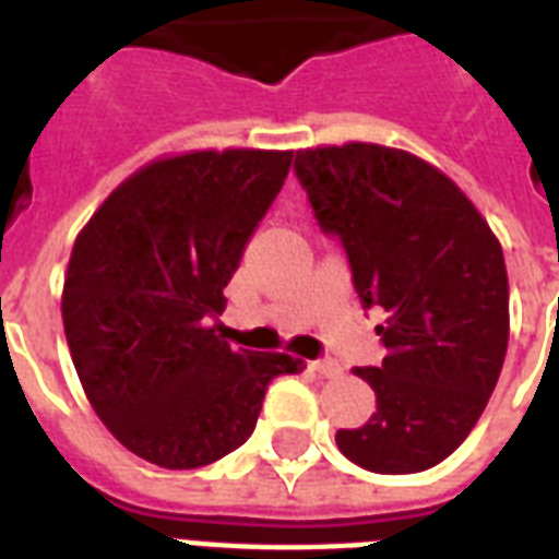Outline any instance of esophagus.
<instances>
[{
	"instance_id": "obj_1",
	"label": "esophagus",
	"mask_w": 559,
	"mask_h": 559,
	"mask_svg": "<svg viewBox=\"0 0 559 559\" xmlns=\"http://www.w3.org/2000/svg\"><path fill=\"white\" fill-rule=\"evenodd\" d=\"M310 368H313L316 373H322V377H340L342 368L333 362V359H316V362H310Z\"/></svg>"
}]
</instances>
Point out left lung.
I'll return each instance as SVG.
<instances>
[{
    "instance_id": "obj_1",
    "label": "left lung",
    "mask_w": 559,
    "mask_h": 559,
    "mask_svg": "<svg viewBox=\"0 0 559 559\" xmlns=\"http://www.w3.org/2000/svg\"><path fill=\"white\" fill-rule=\"evenodd\" d=\"M324 235L348 254L362 310L377 307L385 357L354 368L377 412L336 447L385 476L435 467L469 435L508 350V272L499 240L441 170L412 153L350 142L296 153Z\"/></svg>"
}]
</instances>
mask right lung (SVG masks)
I'll list each match as a JSON object with an SVG mask.
<instances>
[{
    "mask_svg": "<svg viewBox=\"0 0 559 559\" xmlns=\"http://www.w3.org/2000/svg\"><path fill=\"white\" fill-rule=\"evenodd\" d=\"M293 153L200 151L153 162L74 240L63 328L92 408L139 459L205 467L254 432L263 394L301 371L217 336L223 287Z\"/></svg>",
    "mask_w": 559,
    "mask_h": 559,
    "instance_id": "1",
    "label": "right lung"
}]
</instances>
